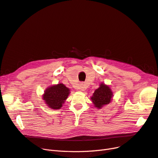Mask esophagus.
<instances>
[{"mask_svg": "<svg viewBox=\"0 0 158 158\" xmlns=\"http://www.w3.org/2000/svg\"><path fill=\"white\" fill-rule=\"evenodd\" d=\"M78 89H79L81 90V91H84V89H85L84 85L82 83L79 84V85H78Z\"/></svg>", "mask_w": 158, "mask_h": 158, "instance_id": "1", "label": "esophagus"}]
</instances>
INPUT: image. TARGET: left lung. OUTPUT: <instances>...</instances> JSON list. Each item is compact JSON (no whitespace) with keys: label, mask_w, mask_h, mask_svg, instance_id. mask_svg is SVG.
<instances>
[{"label":"left lung","mask_w":158,"mask_h":158,"mask_svg":"<svg viewBox=\"0 0 158 158\" xmlns=\"http://www.w3.org/2000/svg\"><path fill=\"white\" fill-rule=\"evenodd\" d=\"M113 96L112 91L110 87L105 84H101L99 88H97L91 97L95 107L101 108L106 105L109 104Z\"/></svg>","instance_id":"8db88e82"}]
</instances>
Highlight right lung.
Here are the masks:
<instances>
[{
  "instance_id": "add662e5",
  "label": "right lung",
  "mask_w": 158,
  "mask_h": 158,
  "mask_svg": "<svg viewBox=\"0 0 158 158\" xmlns=\"http://www.w3.org/2000/svg\"><path fill=\"white\" fill-rule=\"evenodd\" d=\"M69 94L70 90L68 88L63 84H58L47 88L42 95V99L48 107L58 110L62 107Z\"/></svg>"
}]
</instances>
